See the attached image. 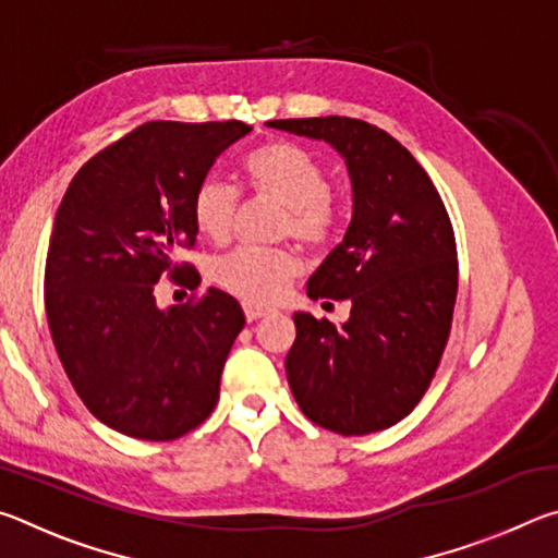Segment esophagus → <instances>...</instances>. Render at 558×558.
I'll list each match as a JSON object with an SVG mask.
<instances>
[{"label":"esophagus","mask_w":558,"mask_h":558,"mask_svg":"<svg viewBox=\"0 0 558 558\" xmlns=\"http://www.w3.org/2000/svg\"><path fill=\"white\" fill-rule=\"evenodd\" d=\"M270 313H272L270 307L258 305V302H243V315H245V319H248V323H253V319L266 317V315H270Z\"/></svg>","instance_id":"obj_1"}]
</instances>
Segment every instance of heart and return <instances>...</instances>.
I'll use <instances>...</instances> for the list:
<instances>
[{
	"instance_id": "obj_1",
	"label": "heart",
	"mask_w": 558,
	"mask_h": 558,
	"mask_svg": "<svg viewBox=\"0 0 558 558\" xmlns=\"http://www.w3.org/2000/svg\"><path fill=\"white\" fill-rule=\"evenodd\" d=\"M243 177L253 194L286 206L280 235H292L310 251H327L344 226V204L329 194L325 167L292 143H266L245 155ZM239 192L219 177L194 189L192 221L214 243L229 239ZM302 260L290 245H241L214 263L216 286L245 302H272L300 276Z\"/></svg>"
}]
</instances>
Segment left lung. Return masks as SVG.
I'll return each mask as SVG.
<instances>
[{"label": "left lung", "mask_w": 558, "mask_h": 558, "mask_svg": "<svg viewBox=\"0 0 558 558\" xmlns=\"http://www.w3.org/2000/svg\"><path fill=\"white\" fill-rule=\"evenodd\" d=\"M325 140L347 159L354 216L307 282L313 300H349V323L298 313L290 391L315 426L366 436L405 418L446 352L458 298L456 233L433 179L389 132L356 118L270 120Z\"/></svg>", "instance_id": "1"}]
</instances>
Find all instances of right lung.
Listing matches in <instances>:
<instances>
[{
  "label": "right lung",
  "mask_w": 558,
  "mask_h": 558,
  "mask_svg": "<svg viewBox=\"0 0 558 558\" xmlns=\"http://www.w3.org/2000/svg\"><path fill=\"white\" fill-rule=\"evenodd\" d=\"M253 128L153 120L102 147L65 189L49 239L44 305L63 372L86 409L140 440H174L209 418L233 339L231 295L206 288L157 307V282L196 290L192 196Z\"/></svg>",
  "instance_id": "right-lung-1"
}]
</instances>
